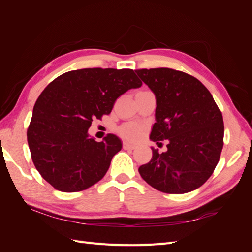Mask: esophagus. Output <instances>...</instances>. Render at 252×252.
<instances>
[{
	"label": "esophagus",
	"mask_w": 252,
	"mask_h": 252,
	"mask_svg": "<svg viewBox=\"0 0 252 252\" xmlns=\"http://www.w3.org/2000/svg\"><path fill=\"white\" fill-rule=\"evenodd\" d=\"M123 148L125 150H132V149L135 148V146H134V145H131L130 143H128V142H124L123 143Z\"/></svg>",
	"instance_id": "34e87169"
}]
</instances>
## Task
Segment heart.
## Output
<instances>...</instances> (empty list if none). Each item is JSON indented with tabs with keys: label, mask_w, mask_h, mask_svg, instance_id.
Here are the masks:
<instances>
[{
	"label": "heart",
	"mask_w": 252,
	"mask_h": 252,
	"mask_svg": "<svg viewBox=\"0 0 252 252\" xmlns=\"http://www.w3.org/2000/svg\"><path fill=\"white\" fill-rule=\"evenodd\" d=\"M119 131H120V134L123 136L124 139L130 140V141H136L141 138V135L143 133V128L139 125L128 123L121 126Z\"/></svg>",
	"instance_id": "1"
}]
</instances>
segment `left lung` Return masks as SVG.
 <instances>
[{"instance_id": "obj_1", "label": "left lung", "mask_w": 252, "mask_h": 252, "mask_svg": "<svg viewBox=\"0 0 252 252\" xmlns=\"http://www.w3.org/2000/svg\"><path fill=\"white\" fill-rule=\"evenodd\" d=\"M156 95V123L150 140H168L167 151L152 149L139 172L150 186L181 194L201 187L219 163L224 145L222 112L203 84L170 68L135 70ZM162 144V143H161Z\"/></svg>"}]
</instances>
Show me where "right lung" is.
Returning a JSON list of instances; mask_svg holds the SVG:
<instances>
[{
    "label": "right lung",
    "instance_id": "right-lung-1",
    "mask_svg": "<svg viewBox=\"0 0 252 252\" xmlns=\"http://www.w3.org/2000/svg\"><path fill=\"white\" fill-rule=\"evenodd\" d=\"M142 82L132 69L85 68L53 80L34 104L27 129L32 162L42 178L63 192L82 191L107 172L121 140L90 138L94 119L109 114L117 98Z\"/></svg>",
    "mask_w": 252,
    "mask_h": 252
}]
</instances>
